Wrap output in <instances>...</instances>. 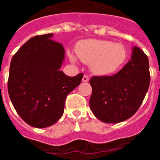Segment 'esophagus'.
<instances>
[{"mask_svg":"<svg viewBox=\"0 0 160 160\" xmlns=\"http://www.w3.org/2000/svg\"><path fill=\"white\" fill-rule=\"evenodd\" d=\"M88 81H89V77L85 74L82 78V82H88Z\"/></svg>","mask_w":160,"mask_h":160,"instance_id":"esophagus-1","label":"esophagus"}]
</instances>
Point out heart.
Wrapping results in <instances>:
<instances>
[{
	"label": "heart",
	"instance_id": "1",
	"mask_svg": "<svg viewBox=\"0 0 160 160\" xmlns=\"http://www.w3.org/2000/svg\"><path fill=\"white\" fill-rule=\"evenodd\" d=\"M78 58L83 62L90 63V69L97 74H108L116 70L126 58V50L122 45L106 40L87 39L76 45ZM72 61L75 58L69 54Z\"/></svg>",
	"mask_w": 160,
	"mask_h": 160
}]
</instances>
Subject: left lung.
<instances>
[{
    "label": "left lung",
    "mask_w": 160,
    "mask_h": 160,
    "mask_svg": "<svg viewBox=\"0 0 160 160\" xmlns=\"http://www.w3.org/2000/svg\"><path fill=\"white\" fill-rule=\"evenodd\" d=\"M148 58L134 47L131 60L111 76H93L90 79L92 94L90 107L96 118L107 123L128 119L136 113L150 85Z\"/></svg>",
    "instance_id": "obj_1"
}]
</instances>
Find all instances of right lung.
Segmentation results:
<instances>
[{
	"mask_svg": "<svg viewBox=\"0 0 160 160\" xmlns=\"http://www.w3.org/2000/svg\"><path fill=\"white\" fill-rule=\"evenodd\" d=\"M53 33L30 38L12 57L8 91L20 117L33 128L52 126L64 112L66 96L81 83L83 73L69 77L59 70L65 57Z\"/></svg>",
	"mask_w": 160,
	"mask_h": 160,
	"instance_id": "obj_1",
	"label": "right lung"
}]
</instances>
